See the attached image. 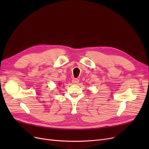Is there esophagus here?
I'll return each instance as SVG.
<instances>
[{
  "label": "esophagus",
  "mask_w": 149,
  "mask_h": 149,
  "mask_svg": "<svg viewBox=\"0 0 149 149\" xmlns=\"http://www.w3.org/2000/svg\"><path fill=\"white\" fill-rule=\"evenodd\" d=\"M72 83L74 84H79V79L78 78H73L72 80Z\"/></svg>",
  "instance_id": "esophagus-1"
}]
</instances>
